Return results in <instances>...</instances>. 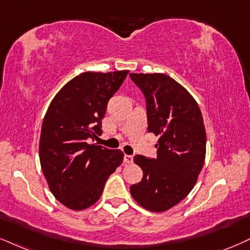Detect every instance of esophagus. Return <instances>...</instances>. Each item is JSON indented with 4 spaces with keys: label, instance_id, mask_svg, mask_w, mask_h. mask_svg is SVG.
<instances>
[{
    "label": "esophagus",
    "instance_id": "obj_1",
    "mask_svg": "<svg viewBox=\"0 0 250 250\" xmlns=\"http://www.w3.org/2000/svg\"><path fill=\"white\" fill-rule=\"evenodd\" d=\"M124 163L125 165H131V163H133V156L124 155Z\"/></svg>",
    "mask_w": 250,
    "mask_h": 250
}]
</instances>
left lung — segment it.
<instances>
[{
  "mask_svg": "<svg viewBox=\"0 0 250 250\" xmlns=\"http://www.w3.org/2000/svg\"><path fill=\"white\" fill-rule=\"evenodd\" d=\"M146 97L148 132L159 135L158 158L135 155L141 182L133 199L152 212H165L189 195L205 161L206 133L200 109L186 88L166 74H130Z\"/></svg>",
  "mask_w": 250,
  "mask_h": 250,
  "instance_id": "obj_1",
  "label": "left lung"
}]
</instances>
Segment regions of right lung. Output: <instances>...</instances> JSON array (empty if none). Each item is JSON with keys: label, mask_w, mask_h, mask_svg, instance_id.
I'll return each mask as SVG.
<instances>
[{"label": "right lung", "mask_w": 250, "mask_h": 250, "mask_svg": "<svg viewBox=\"0 0 250 250\" xmlns=\"http://www.w3.org/2000/svg\"><path fill=\"white\" fill-rule=\"evenodd\" d=\"M128 70L84 72L55 95L42 120L39 141L42 170L61 204L81 211L101 198L107 178L124 160L120 149H107L88 138L102 134L107 102Z\"/></svg>", "instance_id": "add662e5"}]
</instances>
